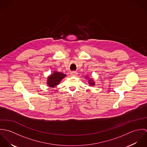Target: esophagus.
Returning a JSON list of instances; mask_svg holds the SVG:
<instances>
[{
	"label": "esophagus",
	"mask_w": 147,
	"mask_h": 147,
	"mask_svg": "<svg viewBox=\"0 0 147 147\" xmlns=\"http://www.w3.org/2000/svg\"><path fill=\"white\" fill-rule=\"evenodd\" d=\"M78 75V72H72V74H71V76L72 77H76Z\"/></svg>",
	"instance_id": "esophagus-1"
}]
</instances>
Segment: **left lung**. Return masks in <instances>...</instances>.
<instances>
[{"label":"left lung","mask_w":147,"mask_h":147,"mask_svg":"<svg viewBox=\"0 0 147 147\" xmlns=\"http://www.w3.org/2000/svg\"><path fill=\"white\" fill-rule=\"evenodd\" d=\"M86 78H87V76H86ZM88 83H89L90 85H94L95 84V83L94 82V81L92 79H90V78L88 80Z\"/></svg>","instance_id":"left-lung-1"}]
</instances>
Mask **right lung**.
Masks as SVG:
<instances>
[{
	"label": "right lung",
	"mask_w": 147,
	"mask_h": 147,
	"mask_svg": "<svg viewBox=\"0 0 147 147\" xmlns=\"http://www.w3.org/2000/svg\"><path fill=\"white\" fill-rule=\"evenodd\" d=\"M65 76L66 75L62 72L54 71L53 74H51L47 78V84L48 86L53 88L58 84H59L60 82Z\"/></svg>",
	"instance_id": "1"
}]
</instances>
